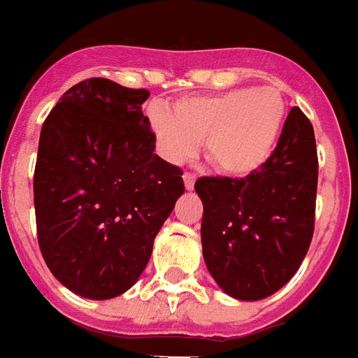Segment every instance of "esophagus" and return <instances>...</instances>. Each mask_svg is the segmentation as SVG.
I'll use <instances>...</instances> for the list:
<instances>
[{
	"mask_svg": "<svg viewBox=\"0 0 358 358\" xmlns=\"http://www.w3.org/2000/svg\"><path fill=\"white\" fill-rule=\"evenodd\" d=\"M194 180H196V176H194V174H191V173L184 174V184H185V189H187V191H191V189L194 187Z\"/></svg>",
	"mask_w": 358,
	"mask_h": 358,
	"instance_id": "obj_1",
	"label": "esophagus"
}]
</instances>
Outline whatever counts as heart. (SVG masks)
I'll return each mask as SVG.
<instances>
[{
  "instance_id": "obj_1",
  "label": "heart",
  "mask_w": 358,
  "mask_h": 358,
  "mask_svg": "<svg viewBox=\"0 0 358 358\" xmlns=\"http://www.w3.org/2000/svg\"><path fill=\"white\" fill-rule=\"evenodd\" d=\"M287 123V101L274 86L239 88L178 99L171 112L149 108V124L159 154L184 164L204 141V156L231 178L257 173L272 158Z\"/></svg>"
}]
</instances>
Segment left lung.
Listing matches in <instances>:
<instances>
[{"label": "left lung", "mask_w": 358, "mask_h": 358, "mask_svg": "<svg viewBox=\"0 0 358 358\" xmlns=\"http://www.w3.org/2000/svg\"><path fill=\"white\" fill-rule=\"evenodd\" d=\"M316 185L315 130L298 106L257 173L241 180H196L194 191L204 204L202 254L226 294L257 301L289 283L313 239Z\"/></svg>", "instance_id": "obj_1"}]
</instances>
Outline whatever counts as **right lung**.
<instances>
[{
    "label": "right lung",
    "mask_w": 358,
    "mask_h": 358,
    "mask_svg": "<svg viewBox=\"0 0 358 358\" xmlns=\"http://www.w3.org/2000/svg\"><path fill=\"white\" fill-rule=\"evenodd\" d=\"M147 90L88 78L43 121L34 169L38 245L75 294L110 300L139 280L156 235L184 194L182 171L158 154Z\"/></svg>",
    "instance_id": "1"
}]
</instances>
